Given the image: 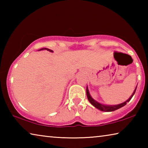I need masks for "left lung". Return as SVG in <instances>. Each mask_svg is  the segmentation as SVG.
Instances as JSON below:
<instances>
[{
	"instance_id": "1",
	"label": "left lung",
	"mask_w": 148,
	"mask_h": 148,
	"mask_svg": "<svg viewBox=\"0 0 148 148\" xmlns=\"http://www.w3.org/2000/svg\"><path fill=\"white\" fill-rule=\"evenodd\" d=\"M136 87H137V86H136ZM136 89H134L133 93H132V95H131V97H130V98L128 100H127V101H126L124 102H123V103H121V104H117V105H112V106H111V105H110V106H108V105L102 104L99 103V102L96 101H95V100H94L91 97V95H90L89 92V90H88V88H87H87H86L87 97V99H88V100H89V101L90 102V103H91L92 105V106H94L95 108H97V109L101 110V111H102V112H113V111H115V110H116L117 109L120 108L124 106L125 105L127 104V102H129L130 101H131V99H132V97H133V95H134L135 92H136Z\"/></svg>"
}]
</instances>
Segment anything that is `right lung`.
<instances>
[{"label": "right lung", "mask_w": 148, "mask_h": 148, "mask_svg": "<svg viewBox=\"0 0 148 148\" xmlns=\"http://www.w3.org/2000/svg\"><path fill=\"white\" fill-rule=\"evenodd\" d=\"M44 49H46V50H47V51H50V52H53V50H51V49H48V48H46V47H44V48H42V49H39V50H44Z\"/></svg>", "instance_id": "1"}]
</instances>
